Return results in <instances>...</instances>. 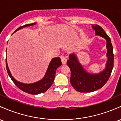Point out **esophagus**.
<instances>
[{
  "label": "esophagus",
  "instance_id": "1",
  "mask_svg": "<svg viewBox=\"0 0 121 121\" xmlns=\"http://www.w3.org/2000/svg\"><path fill=\"white\" fill-rule=\"evenodd\" d=\"M60 58H61V62L62 63H63V64H65L67 61V58H66V57L64 55H61L60 56Z\"/></svg>",
  "mask_w": 121,
  "mask_h": 121
}]
</instances>
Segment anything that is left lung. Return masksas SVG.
<instances>
[{"label":"left lung","mask_w":121,"mask_h":121,"mask_svg":"<svg viewBox=\"0 0 121 121\" xmlns=\"http://www.w3.org/2000/svg\"><path fill=\"white\" fill-rule=\"evenodd\" d=\"M96 35L105 38L107 41V56L108 58L106 69L98 74H91L84 69L74 54L69 55L67 65L71 71L70 82L77 91L91 92L101 88L107 83L114 67L113 48L111 39L103 28L98 25H92Z\"/></svg>","instance_id":"1"}]
</instances>
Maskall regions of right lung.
Listing matches in <instances>:
<instances>
[{
	"instance_id": "add662e5",
	"label": "right lung",
	"mask_w": 121,
	"mask_h": 121,
	"mask_svg": "<svg viewBox=\"0 0 121 121\" xmlns=\"http://www.w3.org/2000/svg\"><path fill=\"white\" fill-rule=\"evenodd\" d=\"M35 23L27 24L24 26H21L18 27L17 30L14 31V33L16 32L17 30L23 28V27H26V26H32L33 25H35ZM6 68L7 73L9 74V76L10 77L11 79L14 82V84L18 88L24 92L28 93L29 94L31 95H37V94H41V93H43L46 92L49 88L51 87L52 85L54 79V77L56 75V71L57 68L59 67L61 65L62 63L61 61V59L60 57H56L53 58L52 60L49 65L47 71L45 74V76L42 80L39 81V82H36V83H33V84H23V83H20L14 79L11 75L10 73V70H9V67H8L7 63V59L6 58Z\"/></svg>"
}]
</instances>
